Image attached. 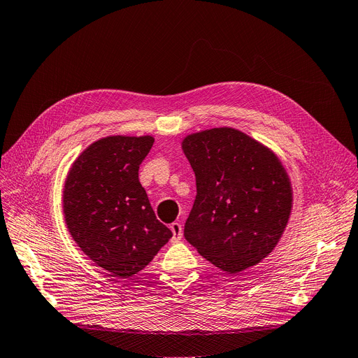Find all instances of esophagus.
Instances as JSON below:
<instances>
[{
  "label": "esophagus",
  "mask_w": 358,
  "mask_h": 358,
  "mask_svg": "<svg viewBox=\"0 0 358 358\" xmlns=\"http://www.w3.org/2000/svg\"><path fill=\"white\" fill-rule=\"evenodd\" d=\"M170 230H172L173 233V237H172V242H179L182 239V224L180 223H172L170 224Z\"/></svg>",
  "instance_id": "34e87169"
}]
</instances>
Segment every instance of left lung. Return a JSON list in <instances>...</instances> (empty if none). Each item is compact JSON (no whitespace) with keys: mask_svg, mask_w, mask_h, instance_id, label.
<instances>
[{"mask_svg":"<svg viewBox=\"0 0 358 358\" xmlns=\"http://www.w3.org/2000/svg\"><path fill=\"white\" fill-rule=\"evenodd\" d=\"M182 148L196 180L185 239L230 274L257 265L275 248L292 213V185L281 162L233 128L188 135Z\"/></svg>","mask_w":358,"mask_h":358,"instance_id":"1","label":"left lung"}]
</instances>
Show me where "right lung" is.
<instances>
[{
  "instance_id": "add662e5",
  "label": "right lung",
  "mask_w": 358,
  "mask_h": 358,
  "mask_svg": "<svg viewBox=\"0 0 358 358\" xmlns=\"http://www.w3.org/2000/svg\"><path fill=\"white\" fill-rule=\"evenodd\" d=\"M155 138L106 137L74 162L64 186V215L87 257L119 278L145 268L172 231L157 220L138 169Z\"/></svg>"
}]
</instances>
